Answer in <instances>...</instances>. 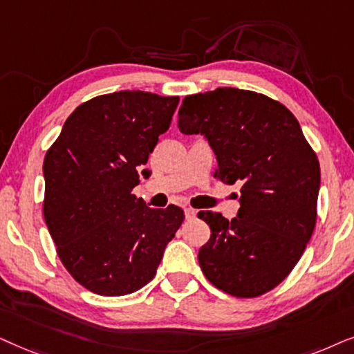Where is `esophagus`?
<instances>
[{"instance_id": "1", "label": "esophagus", "mask_w": 354, "mask_h": 354, "mask_svg": "<svg viewBox=\"0 0 354 354\" xmlns=\"http://www.w3.org/2000/svg\"><path fill=\"white\" fill-rule=\"evenodd\" d=\"M185 215H186L187 220H192V218H196L197 212L194 209H191V207H187V209H185Z\"/></svg>"}]
</instances>
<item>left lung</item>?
Listing matches in <instances>:
<instances>
[{
	"label": "left lung",
	"mask_w": 354,
	"mask_h": 354,
	"mask_svg": "<svg viewBox=\"0 0 354 354\" xmlns=\"http://www.w3.org/2000/svg\"><path fill=\"white\" fill-rule=\"evenodd\" d=\"M178 128L207 139L215 178L241 185L233 220L199 212L212 232L197 256L207 280L236 298L273 290L303 256L317 218L320 167L298 120L262 93L218 87L187 95Z\"/></svg>",
	"instance_id": "left-lung-1"
}]
</instances>
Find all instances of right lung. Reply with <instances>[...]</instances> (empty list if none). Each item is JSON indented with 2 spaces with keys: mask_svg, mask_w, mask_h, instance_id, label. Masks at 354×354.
<instances>
[{
  "mask_svg": "<svg viewBox=\"0 0 354 354\" xmlns=\"http://www.w3.org/2000/svg\"><path fill=\"white\" fill-rule=\"evenodd\" d=\"M180 97L121 91L79 105L44 162V216L56 252L92 293L122 296L147 285L185 212L150 209L133 194L171 124Z\"/></svg>",
  "mask_w": 354,
  "mask_h": 354,
  "instance_id": "1",
  "label": "right lung"
}]
</instances>
